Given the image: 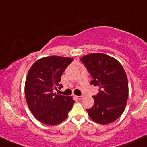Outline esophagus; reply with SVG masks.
<instances>
[{
    "label": "esophagus",
    "mask_w": 147,
    "mask_h": 147,
    "mask_svg": "<svg viewBox=\"0 0 147 147\" xmlns=\"http://www.w3.org/2000/svg\"><path fill=\"white\" fill-rule=\"evenodd\" d=\"M75 98L78 100H81L82 98V96H75Z\"/></svg>",
    "instance_id": "obj_1"
}]
</instances>
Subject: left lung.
<instances>
[{
  "label": "left lung",
  "instance_id": "8db88e82",
  "mask_svg": "<svg viewBox=\"0 0 147 147\" xmlns=\"http://www.w3.org/2000/svg\"><path fill=\"white\" fill-rule=\"evenodd\" d=\"M80 60L93 80L90 84L99 87L93 96L94 105L87 109L88 116L96 123L107 125L123 114L128 98L126 73L117 59L102 53L87 54Z\"/></svg>",
  "mask_w": 147,
  "mask_h": 147
}]
</instances>
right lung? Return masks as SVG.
Returning <instances> with one entry per match:
<instances>
[{
    "instance_id": "right-lung-1",
    "label": "right lung",
    "mask_w": 147,
    "mask_h": 147,
    "mask_svg": "<svg viewBox=\"0 0 147 147\" xmlns=\"http://www.w3.org/2000/svg\"><path fill=\"white\" fill-rule=\"evenodd\" d=\"M72 58L51 56L36 61L25 82V97L30 112L41 123L54 125L67 119L75 100L72 96L56 94L63 86L61 75Z\"/></svg>"
}]
</instances>
